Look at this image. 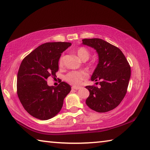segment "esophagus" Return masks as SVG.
<instances>
[{
    "instance_id": "esophagus-1",
    "label": "esophagus",
    "mask_w": 150,
    "mask_h": 150,
    "mask_svg": "<svg viewBox=\"0 0 150 150\" xmlns=\"http://www.w3.org/2000/svg\"><path fill=\"white\" fill-rule=\"evenodd\" d=\"M72 88H73V89H75V90H78V89H79L80 87H74V86H73V87H72Z\"/></svg>"
}]
</instances>
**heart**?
Segmentation results:
<instances>
[{
	"mask_svg": "<svg viewBox=\"0 0 150 150\" xmlns=\"http://www.w3.org/2000/svg\"><path fill=\"white\" fill-rule=\"evenodd\" d=\"M76 54L80 59L82 61H87L90 57V53L85 47H81L76 50ZM63 64V57L59 60V65ZM88 77V73L85 71H71L66 75L65 79L67 82L73 85H79L83 80Z\"/></svg>",
	"mask_w": 150,
	"mask_h": 150,
	"instance_id": "heart-1",
	"label": "heart"
}]
</instances>
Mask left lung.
Here are the masks:
<instances>
[{"label": "left lung", "instance_id": "obj_1", "mask_svg": "<svg viewBox=\"0 0 150 150\" xmlns=\"http://www.w3.org/2000/svg\"><path fill=\"white\" fill-rule=\"evenodd\" d=\"M82 44L94 48L98 56V64L91 81H100L96 86H86L89 96L86 104L98 112H106L119 105L126 95L131 69L122 51L99 38L83 39Z\"/></svg>", "mask_w": 150, "mask_h": 150}]
</instances>
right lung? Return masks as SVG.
Here are the masks:
<instances>
[{
    "mask_svg": "<svg viewBox=\"0 0 150 150\" xmlns=\"http://www.w3.org/2000/svg\"><path fill=\"white\" fill-rule=\"evenodd\" d=\"M71 45L69 42L45 43L22 60L17 75V93L25 110L34 117L46 120L62 109L71 86L63 81L57 87L49 86L47 79L56 76L62 53Z\"/></svg>",
    "mask_w": 150,
    "mask_h": 150,
    "instance_id": "right-lung-1",
    "label": "right lung"
}]
</instances>
